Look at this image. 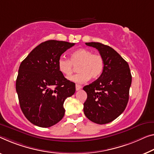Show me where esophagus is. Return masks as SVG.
Segmentation results:
<instances>
[{"label": "esophagus", "instance_id": "obj_1", "mask_svg": "<svg viewBox=\"0 0 154 154\" xmlns=\"http://www.w3.org/2000/svg\"><path fill=\"white\" fill-rule=\"evenodd\" d=\"M80 89H82V86H80V85H75V89H76V91L80 90Z\"/></svg>", "mask_w": 154, "mask_h": 154}]
</instances>
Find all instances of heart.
I'll use <instances>...</instances> for the list:
<instances>
[{
	"instance_id": "b5f03b06",
	"label": "heart",
	"mask_w": 154,
	"mask_h": 154,
	"mask_svg": "<svg viewBox=\"0 0 154 154\" xmlns=\"http://www.w3.org/2000/svg\"><path fill=\"white\" fill-rule=\"evenodd\" d=\"M58 69L65 76H69L74 72V66H77L79 73L69 78L72 81L79 84L95 80L100 76L104 69V60L99 54H93L85 48L78 49L70 54L69 60L60 57L58 60Z\"/></svg>"
}]
</instances>
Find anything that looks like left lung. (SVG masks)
I'll use <instances>...</instances> for the list:
<instances>
[{
	"label": "left lung",
	"instance_id": "obj_1",
	"mask_svg": "<svg viewBox=\"0 0 154 154\" xmlns=\"http://www.w3.org/2000/svg\"><path fill=\"white\" fill-rule=\"evenodd\" d=\"M97 49L104 60L103 72L96 81L86 85L87 94L84 113L99 125L113 121L124 112L129 100L131 74L128 63L109 46L100 42H86Z\"/></svg>",
	"mask_w": 154,
	"mask_h": 154
}]
</instances>
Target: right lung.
I'll use <instances>...</instances> for the list:
<instances>
[{
	"label": "right lung",
	"instance_id": "add662e5",
	"mask_svg": "<svg viewBox=\"0 0 154 154\" xmlns=\"http://www.w3.org/2000/svg\"><path fill=\"white\" fill-rule=\"evenodd\" d=\"M75 43L50 40L33 49L21 63L16 82L21 110L36 126L49 127L65 115L64 102L75 85L58 69L60 56Z\"/></svg>",
	"mask_w": 154,
	"mask_h": 154
}]
</instances>
